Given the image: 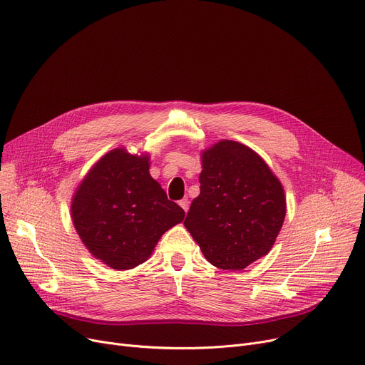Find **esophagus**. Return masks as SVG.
Instances as JSON below:
<instances>
[{"instance_id":"1","label":"esophagus","mask_w":365,"mask_h":365,"mask_svg":"<svg viewBox=\"0 0 365 365\" xmlns=\"http://www.w3.org/2000/svg\"><path fill=\"white\" fill-rule=\"evenodd\" d=\"M179 205L185 210V212H187V208H189V200H187V198H182V200L179 201Z\"/></svg>"}]
</instances>
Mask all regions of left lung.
I'll use <instances>...</instances> for the list:
<instances>
[{"label": "left lung", "instance_id": "8db88e82", "mask_svg": "<svg viewBox=\"0 0 365 365\" xmlns=\"http://www.w3.org/2000/svg\"><path fill=\"white\" fill-rule=\"evenodd\" d=\"M284 217V189L255 150L222 140L202 152L200 195L185 226L210 263L244 269L271 250Z\"/></svg>", "mask_w": 365, "mask_h": 365}]
</instances>
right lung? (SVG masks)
<instances>
[{
  "instance_id": "1",
  "label": "right lung",
  "mask_w": 365,
  "mask_h": 365,
  "mask_svg": "<svg viewBox=\"0 0 365 365\" xmlns=\"http://www.w3.org/2000/svg\"><path fill=\"white\" fill-rule=\"evenodd\" d=\"M149 158L113 149L75 192L73 226L90 253L113 269L143 263L161 235L182 222V207L149 175Z\"/></svg>"
}]
</instances>
